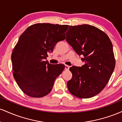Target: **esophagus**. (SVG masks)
I'll return each mask as SVG.
<instances>
[{"label": "esophagus", "mask_w": 122, "mask_h": 122, "mask_svg": "<svg viewBox=\"0 0 122 122\" xmlns=\"http://www.w3.org/2000/svg\"><path fill=\"white\" fill-rule=\"evenodd\" d=\"M69 68H70L69 66H68V65H65V69L66 70V71H68V70L69 69Z\"/></svg>", "instance_id": "34e87169"}]
</instances>
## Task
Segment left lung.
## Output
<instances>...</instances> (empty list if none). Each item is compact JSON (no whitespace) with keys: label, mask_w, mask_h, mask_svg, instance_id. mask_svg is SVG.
<instances>
[{"label":"left lung","mask_w":122,"mask_h":122,"mask_svg":"<svg viewBox=\"0 0 122 122\" xmlns=\"http://www.w3.org/2000/svg\"><path fill=\"white\" fill-rule=\"evenodd\" d=\"M66 41L85 64L73 66L72 78L67 82L74 96L86 99L96 96L108 82L115 66L112 44L103 31L89 25L69 26Z\"/></svg>","instance_id":"obj_1"}]
</instances>
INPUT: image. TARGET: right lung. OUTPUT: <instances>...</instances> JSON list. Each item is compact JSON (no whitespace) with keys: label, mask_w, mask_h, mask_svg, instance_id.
Instances as JSON below:
<instances>
[{"label":"right lung","mask_w":122,"mask_h":122,"mask_svg":"<svg viewBox=\"0 0 122 122\" xmlns=\"http://www.w3.org/2000/svg\"><path fill=\"white\" fill-rule=\"evenodd\" d=\"M68 25L37 23L20 35L12 52L14 77L25 94L42 97L50 93L65 68L45 61L58 42L65 39Z\"/></svg>","instance_id":"1"}]
</instances>
